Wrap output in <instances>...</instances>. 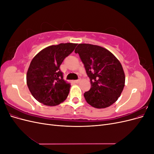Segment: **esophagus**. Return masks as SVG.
I'll return each instance as SVG.
<instances>
[{
    "instance_id": "obj_1",
    "label": "esophagus",
    "mask_w": 154,
    "mask_h": 154,
    "mask_svg": "<svg viewBox=\"0 0 154 154\" xmlns=\"http://www.w3.org/2000/svg\"><path fill=\"white\" fill-rule=\"evenodd\" d=\"M74 83H78L79 82H80V80H74Z\"/></svg>"
}]
</instances>
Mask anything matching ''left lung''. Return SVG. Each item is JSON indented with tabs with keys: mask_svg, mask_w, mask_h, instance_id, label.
I'll return each mask as SVG.
<instances>
[{
	"mask_svg": "<svg viewBox=\"0 0 154 154\" xmlns=\"http://www.w3.org/2000/svg\"><path fill=\"white\" fill-rule=\"evenodd\" d=\"M84 64L91 88L84 93L87 103L103 109L118 100L123 90L125 76L122 64L109 51L98 45L80 44L74 51Z\"/></svg>",
	"mask_w": 154,
	"mask_h": 154,
	"instance_id": "left-lung-1",
	"label": "left lung"
}]
</instances>
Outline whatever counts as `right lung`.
Instances as JSON below:
<instances>
[{
	"label": "right lung",
	"mask_w": 154,
	"mask_h": 154,
	"mask_svg": "<svg viewBox=\"0 0 154 154\" xmlns=\"http://www.w3.org/2000/svg\"><path fill=\"white\" fill-rule=\"evenodd\" d=\"M76 45L72 43L51 45L32 60L27 72V85L40 103L55 106L67 98L71 86L64 81L60 67Z\"/></svg>",
	"instance_id": "right-lung-1"
}]
</instances>
